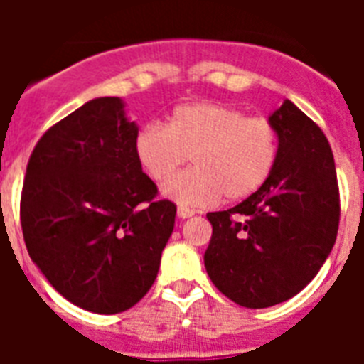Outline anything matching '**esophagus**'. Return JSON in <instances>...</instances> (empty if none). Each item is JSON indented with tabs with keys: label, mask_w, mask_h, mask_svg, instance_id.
I'll return each mask as SVG.
<instances>
[{
	"label": "esophagus",
	"mask_w": 364,
	"mask_h": 364,
	"mask_svg": "<svg viewBox=\"0 0 364 364\" xmlns=\"http://www.w3.org/2000/svg\"><path fill=\"white\" fill-rule=\"evenodd\" d=\"M177 215L181 217V219H187V217L194 215V210H191V208H185V205H179V208H177Z\"/></svg>",
	"instance_id": "1"
}]
</instances>
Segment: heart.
<instances>
[{"label":"heart","instance_id":"obj_1","mask_svg":"<svg viewBox=\"0 0 364 364\" xmlns=\"http://www.w3.org/2000/svg\"><path fill=\"white\" fill-rule=\"evenodd\" d=\"M137 162L154 181H166L188 156L194 168L171 178L164 194L179 204L208 205L249 198L276 168L279 139L264 117H245L236 107L211 102L183 104L168 124L143 126L137 132Z\"/></svg>","mask_w":364,"mask_h":364}]
</instances>
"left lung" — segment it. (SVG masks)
I'll list each match as a JSON object with an SVG mask.
<instances>
[{"mask_svg": "<svg viewBox=\"0 0 364 364\" xmlns=\"http://www.w3.org/2000/svg\"><path fill=\"white\" fill-rule=\"evenodd\" d=\"M279 139L270 179L227 211L208 213V276L243 308L293 299L327 260L340 223L333 149L291 100L270 117Z\"/></svg>", "mask_w": 364, "mask_h": 364, "instance_id": "obj_1", "label": "left lung"}]
</instances>
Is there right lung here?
<instances>
[{
  "label": "right lung",
  "instance_id": "right-lung-1",
  "mask_svg": "<svg viewBox=\"0 0 364 364\" xmlns=\"http://www.w3.org/2000/svg\"><path fill=\"white\" fill-rule=\"evenodd\" d=\"M121 98H96L31 151L20 225L31 260L71 304L121 314L147 294L176 223L137 162Z\"/></svg>",
  "mask_w": 364,
  "mask_h": 364
}]
</instances>
